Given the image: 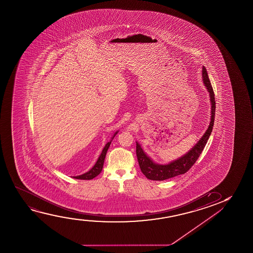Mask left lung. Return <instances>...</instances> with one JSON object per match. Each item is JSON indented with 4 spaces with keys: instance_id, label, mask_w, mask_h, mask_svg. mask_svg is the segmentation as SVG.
Segmentation results:
<instances>
[{
    "instance_id": "left-lung-1",
    "label": "left lung",
    "mask_w": 253,
    "mask_h": 253,
    "mask_svg": "<svg viewBox=\"0 0 253 253\" xmlns=\"http://www.w3.org/2000/svg\"><path fill=\"white\" fill-rule=\"evenodd\" d=\"M202 79H203L205 86L207 87L208 92H209L211 106V121H210V125L208 126L207 131L205 132L204 135L200 139V141L186 155H184L179 159L173 161L165 165L154 163L152 160L150 159L149 156L146 155L145 152L142 150V147L138 142H136V156L138 160L139 166H140L142 173L149 180H164L187 173V171L190 169L192 166L197 161L199 156H201V153L203 151L205 146L209 139V136L212 131L213 125H214L215 107H216L215 104L216 103H215L214 92L212 90L211 82L209 80L208 72H207L205 66L202 67Z\"/></svg>"
}]
</instances>
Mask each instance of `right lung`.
<instances>
[{
  "instance_id": "add662e5",
  "label": "right lung",
  "mask_w": 253,
  "mask_h": 253,
  "mask_svg": "<svg viewBox=\"0 0 253 253\" xmlns=\"http://www.w3.org/2000/svg\"><path fill=\"white\" fill-rule=\"evenodd\" d=\"M118 131H117L115 133L112 139L114 138L115 135L118 134ZM112 139H111L110 142L106 143V145L104 146V148L103 149V150H102V153H101L100 156H99L98 159H97V163H96V164L92 167V169L89 170V171L86 172V173H83V174H81V175H78V176H73V178H75V179H79V180H91V179H93L95 177L97 176V175L101 173L102 169H103L104 158H105V156H106V153H107L108 149H109V147L111 145Z\"/></svg>"
}]
</instances>
